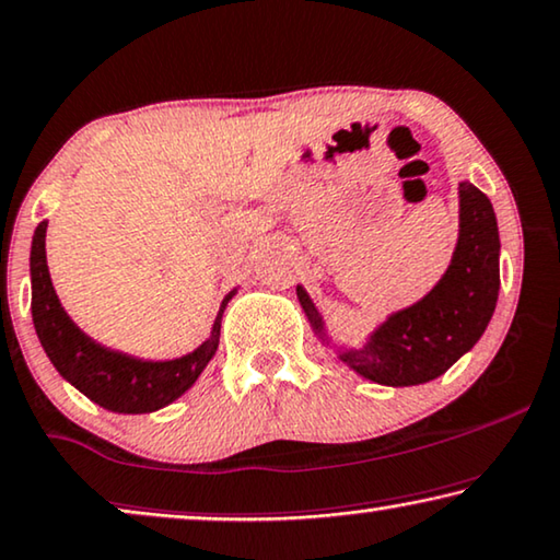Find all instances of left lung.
I'll return each mask as SVG.
<instances>
[{
    "label": "left lung",
    "instance_id": "8db88e82",
    "mask_svg": "<svg viewBox=\"0 0 560 560\" xmlns=\"http://www.w3.org/2000/svg\"><path fill=\"white\" fill-rule=\"evenodd\" d=\"M500 290V234L495 209L475 184L459 182V234L452 262L429 293L388 315L363 340L340 346L323 313L298 285V300L313 334L336 348L355 374L384 386H417L442 376L488 328Z\"/></svg>",
    "mask_w": 560,
    "mask_h": 560
}]
</instances>
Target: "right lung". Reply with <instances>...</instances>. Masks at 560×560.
<instances>
[{
    "label": "right lung",
    "instance_id": "add662e5",
    "mask_svg": "<svg viewBox=\"0 0 560 560\" xmlns=\"http://www.w3.org/2000/svg\"><path fill=\"white\" fill-rule=\"evenodd\" d=\"M45 234L47 222H39L35 234H32L30 249L32 320H35L39 343H43L52 366L58 369V374L98 407L116 411V415H149V411L168 407L184 392H189L194 381L199 378L217 353L222 313L237 290H232L222 300L212 334L191 353L168 361L136 359V355L113 351V348L93 340L65 313L52 288L50 270H47Z\"/></svg>",
    "mask_w": 560,
    "mask_h": 560
}]
</instances>
